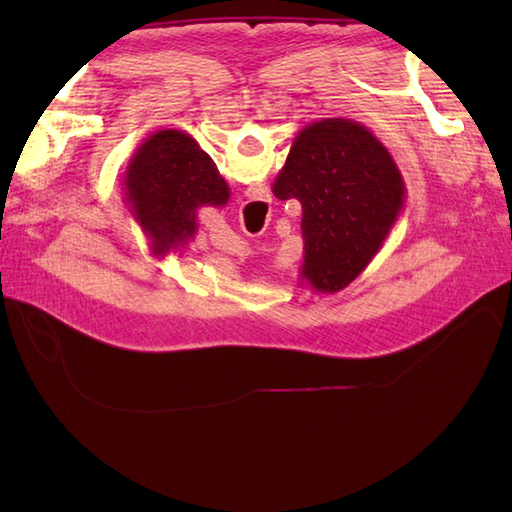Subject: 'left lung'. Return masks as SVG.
<instances>
[{
	"label": "left lung",
	"mask_w": 512,
	"mask_h": 512,
	"mask_svg": "<svg viewBox=\"0 0 512 512\" xmlns=\"http://www.w3.org/2000/svg\"><path fill=\"white\" fill-rule=\"evenodd\" d=\"M273 193L301 202V284L334 295L383 248L407 187L396 160L365 125L321 118L292 140Z\"/></svg>",
	"instance_id": "8db88e82"
}]
</instances>
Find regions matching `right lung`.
Masks as SVG:
<instances>
[{
	"label": "right lung",
	"mask_w": 512,
	"mask_h": 512,
	"mask_svg": "<svg viewBox=\"0 0 512 512\" xmlns=\"http://www.w3.org/2000/svg\"><path fill=\"white\" fill-rule=\"evenodd\" d=\"M123 187L129 213L160 259L195 237L200 206H226L231 198L211 156L180 129H160L136 149Z\"/></svg>",
	"instance_id": "1"
}]
</instances>
